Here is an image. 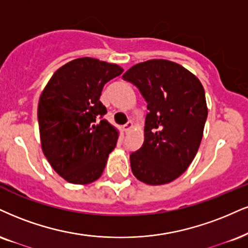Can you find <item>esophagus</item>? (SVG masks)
<instances>
[{"label": "esophagus", "mask_w": 248, "mask_h": 248, "mask_svg": "<svg viewBox=\"0 0 248 248\" xmlns=\"http://www.w3.org/2000/svg\"><path fill=\"white\" fill-rule=\"evenodd\" d=\"M132 127H133V123L131 121H129L126 124L123 125V130L125 131V132H129V131L132 129Z\"/></svg>", "instance_id": "34e87169"}]
</instances>
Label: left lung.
Segmentation results:
<instances>
[{
	"label": "left lung",
	"instance_id": "8db88e82",
	"mask_svg": "<svg viewBox=\"0 0 248 248\" xmlns=\"http://www.w3.org/2000/svg\"><path fill=\"white\" fill-rule=\"evenodd\" d=\"M147 102L145 140L130 155L140 182L163 185L182 175L197 155L208 109L203 86L184 66L167 60L136 64L123 75Z\"/></svg>",
	"mask_w": 248,
	"mask_h": 248
}]
</instances>
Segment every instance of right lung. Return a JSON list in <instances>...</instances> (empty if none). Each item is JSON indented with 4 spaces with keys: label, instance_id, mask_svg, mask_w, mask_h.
<instances>
[{
    "label": "right lung",
    "instance_id": "right-lung-1",
    "mask_svg": "<svg viewBox=\"0 0 248 248\" xmlns=\"http://www.w3.org/2000/svg\"><path fill=\"white\" fill-rule=\"evenodd\" d=\"M117 64L92 57L61 66L39 99L40 140L45 156L72 184H90L102 175L118 131L103 119V86L122 75Z\"/></svg>",
    "mask_w": 248,
    "mask_h": 248
}]
</instances>
